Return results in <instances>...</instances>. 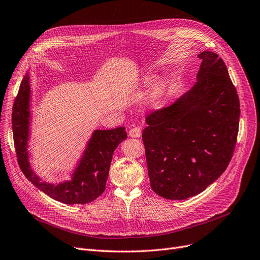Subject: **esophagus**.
<instances>
[{"mask_svg":"<svg viewBox=\"0 0 260 260\" xmlns=\"http://www.w3.org/2000/svg\"><path fill=\"white\" fill-rule=\"evenodd\" d=\"M142 135V132H141V128L139 127H133L129 130V137L131 138H140Z\"/></svg>","mask_w":260,"mask_h":260,"instance_id":"1","label":"esophagus"}]
</instances>
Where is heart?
Returning a JSON list of instances; mask_svg holds the SVG:
<instances>
[{
    "instance_id": "b5f03b06",
    "label": "heart",
    "mask_w": 260,
    "mask_h": 260,
    "mask_svg": "<svg viewBox=\"0 0 260 260\" xmlns=\"http://www.w3.org/2000/svg\"><path fill=\"white\" fill-rule=\"evenodd\" d=\"M152 82V77H147L144 80L145 84H150ZM169 80L167 78H159L157 79L153 85H152V91L150 93V102L152 105L157 106L163 101L165 97L168 89H169Z\"/></svg>"
}]
</instances>
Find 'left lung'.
Instances as JSON below:
<instances>
[{
	"label": "left lung",
	"instance_id": "obj_1",
	"mask_svg": "<svg viewBox=\"0 0 260 260\" xmlns=\"http://www.w3.org/2000/svg\"><path fill=\"white\" fill-rule=\"evenodd\" d=\"M192 88L146 117L143 131L152 190L169 200L202 192L230 164L237 142L240 104L225 63L217 54L198 55Z\"/></svg>",
	"mask_w": 260,
	"mask_h": 260
}]
</instances>
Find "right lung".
Returning a JSON list of instances; mask_svg holds the SVG:
<instances>
[{"instance_id":"1","label":"right lung","mask_w":260,"mask_h":260,"mask_svg":"<svg viewBox=\"0 0 260 260\" xmlns=\"http://www.w3.org/2000/svg\"><path fill=\"white\" fill-rule=\"evenodd\" d=\"M30 122L29 73L24 76L12 108V133L22 172L35 186L52 199L64 204H85L94 201L106 189L112 155L127 139L125 127L95 130L70 181L52 184L41 181L30 167L27 150Z\"/></svg>"}]
</instances>
